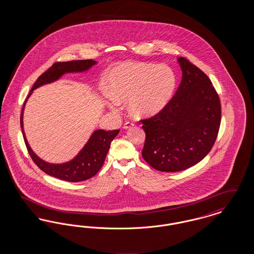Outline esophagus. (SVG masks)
Listing matches in <instances>:
<instances>
[{
	"label": "esophagus",
	"mask_w": 254,
	"mask_h": 254,
	"mask_svg": "<svg viewBox=\"0 0 254 254\" xmlns=\"http://www.w3.org/2000/svg\"><path fill=\"white\" fill-rule=\"evenodd\" d=\"M134 126V124H133L132 122H126L125 124H124V128L125 129H127V128H130L131 127H133Z\"/></svg>",
	"instance_id": "34e87169"
}]
</instances>
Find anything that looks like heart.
<instances>
[{
    "label": "heart",
    "mask_w": 254,
    "mask_h": 254,
    "mask_svg": "<svg viewBox=\"0 0 254 254\" xmlns=\"http://www.w3.org/2000/svg\"><path fill=\"white\" fill-rule=\"evenodd\" d=\"M109 106L117 109L120 100L128 98V109L135 117H148L169 105L177 78L168 64L125 62L115 66L109 77Z\"/></svg>",
    "instance_id": "heart-1"
}]
</instances>
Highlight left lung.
Returning a JSON list of instances; mask_svg holds the SVG:
<instances>
[{
  "mask_svg": "<svg viewBox=\"0 0 254 254\" xmlns=\"http://www.w3.org/2000/svg\"><path fill=\"white\" fill-rule=\"evenodd\" d=\"M182 81L169 105L142 120V156L153 169L176 172L202 161L217 138L221 104L209 78L184 57L177 59Z\"/></svg>",
  "mask_w": 254,
  "mask_h": 254,
  "instance_id": "8db88e82",
  "label": "left lung"
}]
</instances>
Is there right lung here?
Segmentation results:
<instances>
[{
	"label": "right lung",
	"instance_id": "add662e5",
	"mask_svg": "<svg viewBox=\"0 0 254 254\" xmlns=\"http://www.w3.org/2000/svg\"><path fill=\"white\" fill-rule=\"evenodd\" d=\"M97 62L93 60H76L69 62H58L55 63L50 68L43 73L32 86L30 93L24 101V105L28 97L32 94V91L42 85L53 83L59 80L65 73L84 72L96 64ZM24 107L21 114V127L24 136V143L30 157L33 162L42 169L44 172L50 176L56 177L61 180L67 182H82L87 180L94 175L104 165L105 159L107 157L110 144L112 140L118 135L119 129L106 131L103 129H97L91 134L90 138L86 142L85 146L80 152L73 158L72 160L63 164H51L38 157L26 140L24 131Z\"/></svg>",
	"mask_w": 254,
	"mask_h": 254
}]
</instances>
